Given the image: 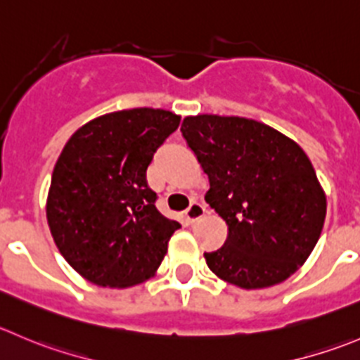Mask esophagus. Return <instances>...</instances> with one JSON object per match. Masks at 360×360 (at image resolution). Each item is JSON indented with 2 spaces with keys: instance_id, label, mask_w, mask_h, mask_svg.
<instances>
[{
  "instance_id": "1",
  "label": "esophagus",
  "mask_w": 360,
  "mask_h": 360,
  "mask_svg": "<svg viewBox=\"0 0 360 360\" xmlns=\"http://www.w3.org/2000/svg\"><path fill=\"white\" fill-rule=\"evenodd\" d=\"M204 214H205V207L202 204H198V202H191L190 207L184 211V218H186L190 223H195Z\"/></svg>"
}]
</instances>
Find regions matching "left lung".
I'll list each match as a JSON object with an SVG mask.
<instances>
[{"mask_svg": "<svg viewBox=\"0 0 360 360\" xmlns=\"http://www.w3.org/2000/svg\"><path fill=\"white\" fill-rule=\"evenodd\" d=\"M181 131L209 177L205 202L229 226L225 244L204 253L209 269L246 290L290 278L319 243L327 212L301 146L237 116H188Z\"/></svg>", "mask_w": 360, "mask_h": 360, "instance_id": "obj_1", "label": "left lung"}]
</instances>
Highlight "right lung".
I'll return each instance as SVG.
<instances>
[{
  "label": "right lung",
  "instance_id": "add662e5",
  "mask_svg": "<svg viewBox=\"0 0 360 360\" xmlns=\"http://www.w3.org/2000/svg\"><path fill=\"white\" fill-rule=\"evenodd\" d=\"M179 121L163 109L117 110L80 127L63 148L47 223L59 253L87 281L134 287L162 264L181 225L156 209L146 170Z\"/></svg>",
  "mask_w": 360,
  "mask_h": 360
}]
</instances>
